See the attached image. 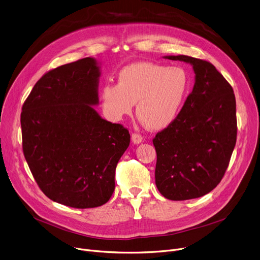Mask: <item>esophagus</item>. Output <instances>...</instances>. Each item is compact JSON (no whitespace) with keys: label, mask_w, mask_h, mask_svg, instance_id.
Wrapping results in <instances>:
<instances>
[{"label":"esophagus","mask_w":260,"mask_h":260,"mask_svg":"<svg viewBox=\"0 0 260 260\" xmlns=\"http://www.w3.org/2000/svg\"><path fill=\"white\" fill-rule=\"evenodd\" d=\"M142 140H143V137L141 136L140 134H133L132 135V141H133L134 144H140L141 142H142Z\"/></svg>","instance_id":"34e87169"}]
</instances>
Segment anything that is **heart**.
I'll return each instance as SVG.
<instances>
[{
    "instance_id": "heart-1",
    "label": "heart",
    "mask_w": 260,
    "mask_h": 260,
    "mask_svg": "<svg viewBox=\"0 0 260 260\" xmlns=\"http://www.w3.org/2000/svg\"><path fill=\"white\" fill-rule=\"evenodd\" d=\"M190 88V75L183 67H167L151 62L125 66L117 85L101 92L104 114L111 121H121L137 103L139 119L153 131L168 127L178 116Z\"/></svg>"
}]
</instances>
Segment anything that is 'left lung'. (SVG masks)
Masks as SVG:
<instances>
[{
	"mask_svg": "<svg viewBox=\"0 0 260 260\" xmlns=\"http://www.w3.org/2000/svg\"><path fill=\"white\" fill-rule=\"evenodd\" d=\"M165 59L191 64L195 84L176 119L156 134L155 184L170 200L202 197L219 184L237 142L233 89L211 63L184 55Z\"/></svg>",
	"mask_w": 260,
	"mask_h": 260,
	"instance_id": "8db88e82",
	"label": "left lung"
}]
</instances>
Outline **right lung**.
I'll return each instance as SVG.
<instances>
[{
	"label": "right lung",
	"instance_id": "add662e5",
	"mask_svg": "<svg viewBox=\"0 0 260 260\" xmlns=\"http://www.w3.org/2000/svg\"><path fill=\"white\" fill-rule=\"evenodd\" d=\"M101 66L88 57L46 73L22 106V150L29 168L51 200L75 208L109 201L115 171L131 135L107 121L100 104Z\"/></svg>",
	"mask_w": 260,
	"mask_h": 260
}]
</instances>
